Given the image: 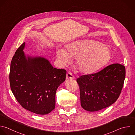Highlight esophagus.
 <instances>
[{
	"label": "esophagus",
	"mask_w": 135,
	"mask_h": 135,
	"mask_svg": "<svg viewBox=\"0 0 135 135\" xmlns=\"http://www.w3.org/2000/svg\"><path fill=\"white\" fill-rule=\"evenodd\" d=\"M74 76L72 75L71 73H68L66 75V79H74Z\"/></svg>",
	"instance_id": "esophagus-1"
}]
</instances>
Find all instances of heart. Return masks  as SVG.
Instances as JSON below:
<instances>
[{"label":"heart","instance_id":"1","mask_svg":"<svg viewBox=\"0 0 135 135\" xmlns=\"http://www.w3.org/2000/svg\"><path fill=\"white\" fill-rule=\"evenodd\" d=\"M67 52L58 49L57 57L63 65L76 59L75 65L83 74H90L104 66L110 59L109 48L101 42L93 40H78L69 43Z\"/></svg>","mask_w":135,"mask_h":135}]
</instances>
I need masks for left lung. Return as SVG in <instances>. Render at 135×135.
Here are the masks:
<instances>
[{
	"mask_svg": "<svg viewBox=\"0 0 135 135\" xmlns=\"http://www.w3.org/2000/svg\"><path fill=\"white\" fill-rule=\"evenodd\" d=\"M125 76V67L114 64L97 73L78 78L81 107L94 112L113 104L121 93Z\"/></svg>",
	"mask_w": 135,
	"mask_h": 135,
	"instance_id": "left-lung-1",
	"label": "left lung"
}]
</instances>
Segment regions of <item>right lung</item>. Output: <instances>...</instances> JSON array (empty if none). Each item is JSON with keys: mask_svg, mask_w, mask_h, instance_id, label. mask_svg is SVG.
<instances>
[{"mask_svg": "<svg viewBox=\"0 0 135 135\" xmlns=\"http://www.w3.org/2000/svg\"><path fill=\"white\" fill-rule=\"evenodd\" d=\"M24 42L13 56L9 73L11 90L24 109L47 114L55 108L56 93L66 79L65 69L54 68L42 57L26 56Z\"/></svg>", "mask_w": 135, "mask_h": 135, "instance_id": "obj_1", "label": "right lung"}]
</instances>
